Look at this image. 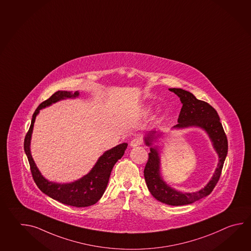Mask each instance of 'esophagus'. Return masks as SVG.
Wrapping results in <instances>:
<instances>
[{"label": "esophagus", "mask_w": 251, "mask_h": 251, "mask_svg": "<svg viewBox=\"0 0 251 251\" xmlns=\"http://www.w3.org/2000/svg\"><path fill=\"white\" fill-rule=\"evenodd\" d=\"M141 144H142V142H141V140L139 138H134V139L130 141V147L131 148H136V147H138V146L141 145Z\"/></svg>", "instance_id": "esophagus-1"}]
</instances>
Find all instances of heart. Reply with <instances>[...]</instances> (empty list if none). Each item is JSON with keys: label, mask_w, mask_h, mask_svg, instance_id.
Returning a JSON list of instances; mask_svg holds the SVG:
<instances>
[{"label": "heart", "mask_w": 251, "mask_h": 251, "mask_svg": "<svg viewBox=\"0 0 251 251\" xmlns=\"http://www.w3.org/2000/svg\"><path fill=\"white\" fill-rule=\"evenodd\" d=\"M147 112H148V113H149V112H150V110H149H149H147Z\"/></svg>", "instance_id": "obj_1"}]
</instances>
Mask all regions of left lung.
Returning a JSON list of instances; mask_svg holds the SVG:
<instances>
[{
	"label": "left lung",
	"mask_w": 251,
	"mask_h": 251,
	"mask_svg": "<svg viewBox=\"0 0 251 251\" xmlns=\"http://www.w3.org/2000/svg\"><path fill=\"white\" fill-rule=\"evenodd\" d=\"M179 98L182 103L180 109L178 124L173 129L198 127L207 134L215 152L218 154L219 161L212 178L203 189L196 192H181L172 188L164 181L161 175V159L157 147H151L153 141L162 137L158 130H150L145 137V143L150 148L148 163L144 170L145 180L150 193L160 202L170 205H183L191 204L197 200L205 198L213 191L220 178L223 166L228 152V141L220 123L217 112L209 103L199 100L194 95L181 88H169Z\"/></svg>",
	"instance_id": "left-lung-1"
}]
</instances>
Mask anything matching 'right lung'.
Listing matches in <instances>:
<instances>
[{
  "instance_id": "obj_1",
  "label": "right lung",
  "mask_w": 251,
  "mask_h": 251,
  "mask_svg": "<svg viewBox=\"0 0 251 251\" xmlns=\"http://www.w3.org/2000/svg\"><path fill=\"white\" fill-rule=\"evenodd\" d=\"M79 96L78 91H57L51 98L39 104L32 116L30 128L26 133L24 141V150L26 153L28 163L30 165L31 174L36 184L43 193L47 195L52 200H57L65 205L76 207H86L94 205L102 198L107 187L110 175L114 164L119 159L122 158L128 144L118 145L112 149H109L102 153L98 158V162L94 165L91 171L71 183H56L46 179L37 168L31 155V137L33 133L34 123L36 115L43 108L50 106L52 103L68 98H76Z\"/></svg>"
}]
</instances>
